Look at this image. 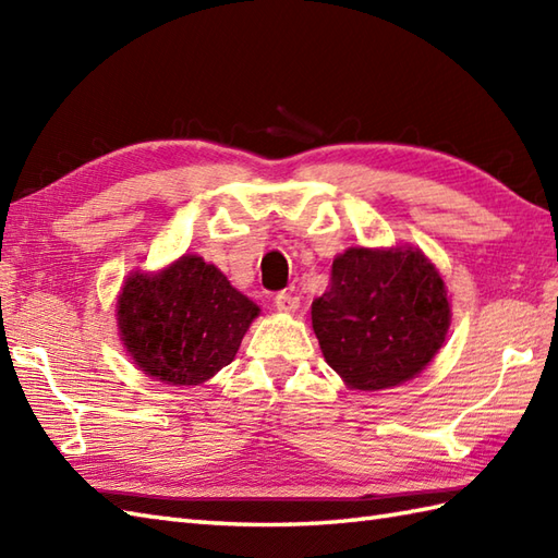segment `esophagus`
Masks as SVG:
<instances>
[{"mask_svg": "<svg viewBox=\"0 0 558 558\" xmlns=\"http://www.w3.org/2000/svg\"><path fill=\"white\" fill-rule=\"evenodd\" d=\"M276 310L282 314H292L300 310V298L292 292H278L276 294Z\"/></svg>", "mask_w": 558, "mask_h": 558, "instance_id": "esophagus-1", "label": "esophagus"}]
</instances>
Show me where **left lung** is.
Wrapping results in <instances>:
<instances>
[{"instance_id": "1", "label": "left lung", "mask_w": 558, "mask_h": 558, "mask_svg": "<svg viewBox=\"0 0 558 558\" xmlns=\"http://www.w3.org/2000/svg\"><path fill=\"white\" fill-rule=\"evenodd\" d=\"M324 357L357 390H384L417 376L441 350L450 302L420 248L350 246L336 256L330 286L312 302Z\"/></svg>"}]
</instances>
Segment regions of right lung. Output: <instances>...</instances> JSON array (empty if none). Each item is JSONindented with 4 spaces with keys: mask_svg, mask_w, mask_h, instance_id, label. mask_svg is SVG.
I'll list each match as a JSON object with an SVG mask.
<instances>
[{
    "mask_svg": "<svg viewBox=\"0 0 558 558\" xmlns=\"http://www.w3.org/2000/svg\"><path fill=\"white\" fill-rule=\"evenodd\" d=\"M258 306L196 254L160 272H132L117 300V326L141 372L198 386L228 366Z\"/></svg>",
    "mask_w": 558,
    "mask_h": 558,
    "instance_id": "1",
    "label": "right lung"
}]
</instances>
